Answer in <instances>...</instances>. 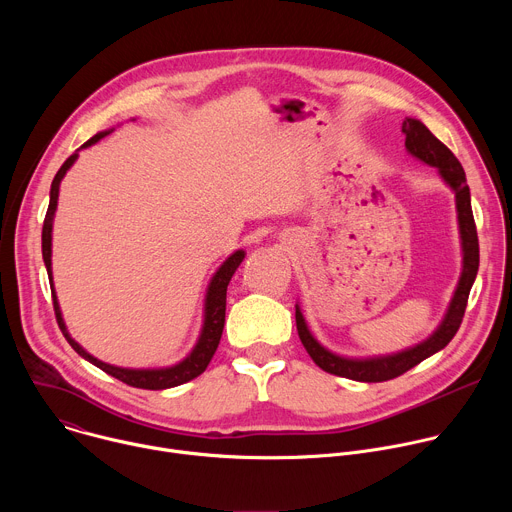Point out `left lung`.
<instances>
[{"instance_id":"left-lung-1","label":"left lung","mask_w":512,"mask_h":512,"mask_svg":"<svg viewBox=\"0 0 512 512\" xmlns=\"http://www.w3.org/2000/svg\"><path fill=\"white\" fill-rule=\"evenodd\" d=\"M401 131L405 133V148L407 152L421 160L423 164L437 168L442 180L454 190L456 194V210H458V227H460V241H462V275L456 285L454 298L448 306V312L442 320V324L437 326V330L423 342L405 348L395 354H385V356H373V358H348L330 352L324 348L310 332L304 314L300 306L296 304V326L300 340L312 360L318 364V367L330 375L360 381V383H383L389 379H395L409 369L417 367V364L431 354L440 352L448 342L456 336L466 304L470 289L474 285L476 273H478V263H480V249H478V235H476V225H474V214H472V202H470V188L466 184V174L458 158L446 148V145L437 139L419 119L407 117L403 121Z\"/></svg>"}]
</instances>
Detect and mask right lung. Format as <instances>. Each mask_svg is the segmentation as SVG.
I'll return each mask as SVG.
<instances>
[{
  "instance_id": "right-lung-1",
  "label": "right lung",
  "mask_w": 512,
  "mask_h": 512,
  "mask_svg": "<svg viewBox=\"0 0 512 512\" xmlns=\"http://www.w3.org/2000/svg\"><path fill=\"white\" fill-rule=\"evenodd\" d=\"M109 133H111V129L93 135L89 141H85L81 145V150L89 148V145L97 143L99 139H103ZM77 158H79V150L60 166V170L56 172V176L52 180V186H50V204H48V210H46L44 227H42V257H44V265H46L50 281H52V221H54V212H56V206H58V188H60V182H62L64 174L68 172V168L72 164L77 162ZM243 259H245V251L243 249L235 251L212 275V279L208 283V289H206V296H204V320H202L200 336H198L194 348L190 350V354L184 360H180L178 364H172V367H164V369H123V367H113V364H107V362L95 358L93 354H89L75 338L68 334L66 324L62 320V314H60L56 294H54V283H52L50 289H52L54 314H56L58 328L62 330L68 344L75 348V352H79L85 360H89L91 364H95V367H99L107 375L123 381L129 387L160 391V389H170V387L184 385V383L196 379L198 375H202L206 371L210 358L214 356V352L218 348V342H221L223 328H225V310H227V285H229L233 273L237 271V267L241 265Z\"/></svg>"
}]
</instances>
